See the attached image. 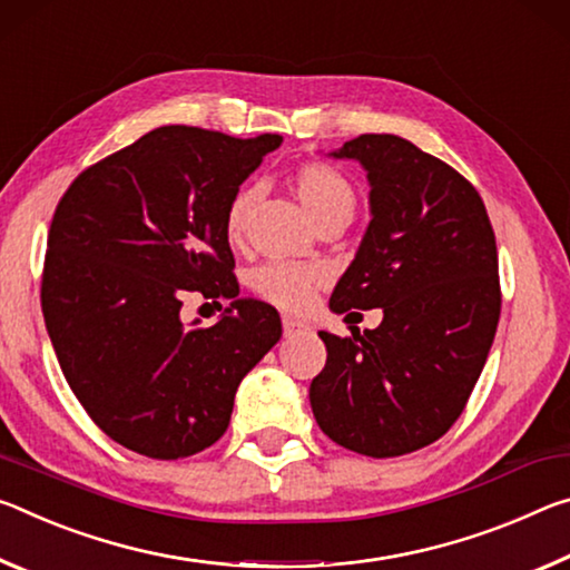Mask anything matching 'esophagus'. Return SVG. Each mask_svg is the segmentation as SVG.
Instances as JSON below:
<instances>
[{"mask_svg": "<svg viewBox=\"0 0 570 570\" xmlns=\"http://www.w3.org/2000/svg\"><path fill=\"white\" fill-rule=\"evenodd\" d=\"M301 331H305V323L295 321V318H283V333H285V338H293V335H297Z\"/></svg>", "mask_w": 570, "mask_h": 570, "instance_id": "34e87169", "label": "esophagus"}]
</instances>
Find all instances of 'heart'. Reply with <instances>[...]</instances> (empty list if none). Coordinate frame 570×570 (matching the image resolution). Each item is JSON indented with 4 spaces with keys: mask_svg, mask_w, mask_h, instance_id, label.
Wrapping results in <instances>:
<instances>
[{
    "mask_svg": "<svg viewBox=\"0 0 570 570\" xmlns=\"http://www.w3.org/2000/svg\"><path fill=\"white\" fill-rule=\"evenodd\" d=\"M293 189L301 199L307 217L318 227L333 217H353L356 209V189L335 166L323 161H307L293 171ZM257 202L255 189H242L232 197L224 214V232L229 242H242L247 232L249 212ZM323 283V269L303 263H267L252 275V291L263 301L283 311H305L313 301L315 287Z\"/></svg>",
    "mask_w": 570,
    "mask_h": 570,
    "instance_id": "1",
    "label": "heart"
}]
</instances>
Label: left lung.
Listing matches in <instances>:
<instances>
[{
  "instance_id": "1",
  "label": "left lung",
  "mask_w": 570,
  "mask_h": 570,
  "mask_svg": "<svg viewBox=\"0 0 570 570\" xmlns=\"http://www.w3.org/2000/svg\"><path fill=\"white\" fill-rule=\"evenodd\" d=\"M331 156L358 161L371 184L368 229L331 311L381 307L384 321L348 338L318 333L328 358L311 406L351 452L409 454L460 419L488 361L502 303L495 232L478 189L406 138L363 134Z\"/></svg>"
}]
</instances>
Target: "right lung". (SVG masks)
<instances>
[{"instance_id":"right-lung-1","label":"right lung","mask_w":570,"mask_h":570,"mask_svg":"<svg viewBox=\"0 0 570 570\" xmlns=\"http://www.w3.org/2000/svg\"><path fill=\"white\" fill-rule=\"evenodd\" d=\"M279 144L161 126L62 194L42 269L45 325L72 394L126 450L154 460L207 450L227 432L239 381L283 335L273 305L237 297L224 232L239 184ZM184 289L230 307L209 330L186 326Z\"/></svg>"}]
</instances>
